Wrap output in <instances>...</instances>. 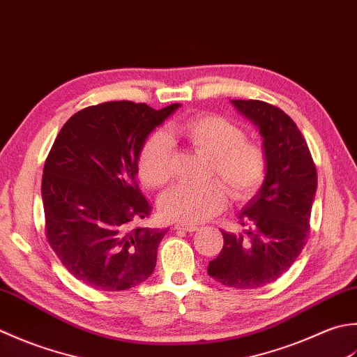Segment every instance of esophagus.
<instances>
[{"instance_id":"1","label":"esophagus","mask_w":357,"mask_h":357,"mask_svg":"<svg viewBox=\"0 0 357 357\" xmlns=\"http://www.w3.org/2000/svg\"><path fill=\"white\" fill-rule=\"evenodd\" d=\"M174 228L180 231H186V232H195L199 229V227H195V225H185V223H176L174 225Z\"/></svg>"}]
</instances>
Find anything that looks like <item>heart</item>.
Returning a JSON list of instances; mask_svg holds the SVG:
<instances>
[{
  "instance_id": "obj_1",
  "label": "heart",
  "mask_w": 357,
  "mask_h": 357,
  "mask_svg": "<svg viewBox=\"0 0 357 357\" xmlns=\"http://www.w3.org/2000/svg\"><path fill=\"white\" fill-rule=\"evenodd\" d=\"M178 135L197 154L209 158L208 177L220 183L191 188L177 185L168 189L158 202L160 213L169 220L185 225L205 222L231 199L243 202L257 192L266 174V152L261 144L246 140L243 129L219 115H194L174 128L171 134H152L138 157V174L144 185L158 188L172 176V144L169 137Z\"/></svg>"
}]
</instances>
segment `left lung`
Listing matches in <instances>:
<instances>
[{"instance_id": "obj_1", "label": "left lung", "mask_w": 357, "mask_h": 357, "mask_svg": "<svg viewBox=\"0 0 357 357\" xmlns=\"http://www.w3.org/2000/svg\"><path fill=\"white\" fill-rule=\"evenodd\" d=\"M231 103L264 138L266 174L238 213L245 229L222 231L223 248L208 274L222 285L254 289L279 279L307 243L317 172L302 132L282 109L259 100Z\"/></svg>"}]
</instances>
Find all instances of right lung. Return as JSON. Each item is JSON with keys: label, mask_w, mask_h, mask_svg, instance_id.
Listing matches in <instances>:
<instances>
[{"label": "right lung", "mask_w": 357, "mask_h": 357, "mask_svg": "<svg viewBox=\"0 0 357 357\" xmlns=\"http://www.w3.org/2000/svg\"><path fill=\"white\" fill-rule=\"evenodd\" d=\"M178 107L107 101L78 111L58 134L43 169L46 236L64 268L87 287L123 291L154 273L168 228L134 227L151 211L137 185L138 157Z\"/></svg>", "instance_id": "right-lung-1"}]
</instances>
